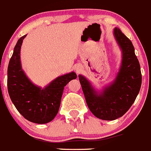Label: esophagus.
I'll list each match as a JSON object with an SVG mask.
<instances>
[{
  "label": "esophagus",
  "mask_w": 151,
  "mask_h": 151,
  "mask_svg": "<svg viewBox=\"0 0 151 151\" xmlns=\"http://www.w3.org/2000/svg\"><path fill=\"white\" fill-rule=\"evenodd\" d=\"M76 71H77V73H80V71H81V69H80V68H77Z\"/></svg>",
  "instance_id": "34e87169"
}]
</instances>
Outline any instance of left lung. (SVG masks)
Segmentation results:
<instances>
[{"mask_svg":"<svg viewBox=\"0 0 151 151\" xmlns=\"http://www.w3.org/2000/svg\"><path fill=\"white\" fill-rule=\"evenodd\" d=\"M114 36L122 50V61L113 82L98 92L85 77L79 75L90 111L97 118L105 121L123 116L134 103L142 85L140 65L133 44L117 27L114 29Z\"/></svg>","mask_w":151,"mask_h":151,"instance_id":"1","label":"left lung"}]
</instances>
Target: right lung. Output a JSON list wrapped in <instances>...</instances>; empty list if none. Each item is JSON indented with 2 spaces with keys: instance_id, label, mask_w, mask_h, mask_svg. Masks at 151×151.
<instances>
[{
  "instance_id": "add662e5",
  "label": "right lung",
  "mask_w": 151,
  "mask_h": 151,
  "mask_svg": "<svg viewBox=\"0 0 151 151\" xmlns=\"http://www.w3.org/2000/svg\"><path fill=\"white\" fill-rule=\"evenodd\" d=\"M26 36L18 39L9 60L8 92L15 108L24 118L42 124L51 122L58 113L64 87L77 78V74L71 72L56 77L45 88L34 85L22 70L21 64V47Z\"/></svg>"
}]
</instances>
